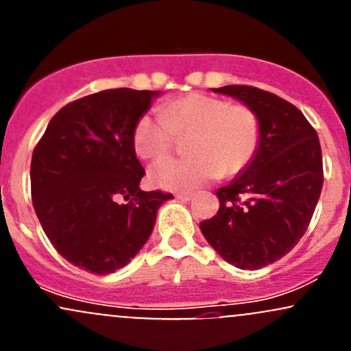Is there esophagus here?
<instances>
[{"instance_id": "34e87169", "label": "esophagus", "mask_w": 351, "mask_h": 351, "mask_svg": "<svg viewBox=\"0 0 351 351\" xmlns=\"http://www.w3.org/2000/svg\"><path fill=\"white\" fill-rule=\"evenodd\" d=\"M176 198H178V200H183V202H186V200H191V198H193V193H188V191H185V193H176Z\"/></svg>"}]
</instances>
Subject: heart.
<instances>
[{
	"instance_id": "obj_1",
	"label": "heart",
	"mask_w": 351,
	"mask_h": 351,
	"mask_svg": "<svg viewBox=\"0 0 351 351\" xmlns=\"http://www.w3.org/2000/svg\"><path fill=\"white\" fill-rule=\"evenodd\" d=\"M188 136L186 156L166 158L149 169V182L165 190H193L210 180L232 178L256 158L263 138L257 112L213 95L191 92L139 116L132 146L145 160L163 158L176 136Z\"/></svg>"
}]
</instances>
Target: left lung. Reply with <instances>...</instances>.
<instances>
[{"instance_id":"1","label":"left lung","mask_w":351,"mask_h":351,"mask_svg":"<svg viewBox=\"0 0 351 351\" xmlns=\"http://www.w3.org/2000/svg\"><path fill=\"white\" fill-rule=\"evenodd\" d=\"M257 112L263 138L252 163L219 188L220 208L200 223L206 242L239 269L286 256L304 235L323 186L318 134L296 106L252 86L213 88Z\"/></svg>"}]
</instances>
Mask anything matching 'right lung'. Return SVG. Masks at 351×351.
<instances>
[{
  "label": "right lung",
  "instance_id": "obj_1",
  "mask_svg": "<svg viewBox=\"0 0 351 351\" xmlns=\"http://www.w3.org/2000/svg\"><path fill=\"white\" fill-rule=\"evenodd\" d=\"M156 90L109 88L64 106L33 149L32 200L64 259L94 274L124 267L171 193L143 191L132 129Z\"/></svg>",
  "mask_w": 351,
  "mask_h": 351
}]
</instances>
